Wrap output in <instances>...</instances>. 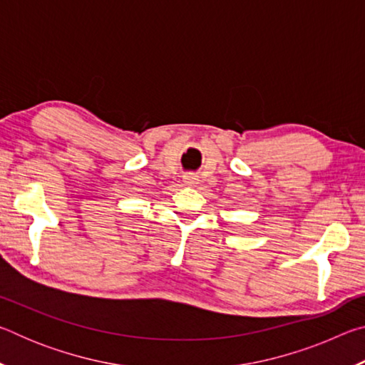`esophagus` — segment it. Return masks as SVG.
Segmentation results:
<instances>
[{
	"label": "esophagus",
	"mask_w": 365,
	"mask_h": 365,
	"mask_svg": "<svg viewBox=\"0 0 365 365\" xmlns=\"http://www.w3.org/2000/svg\"><path fill=\"white\" fill-rule=\"evenodd\" d=\"M183 183L188 185V187H196V185L200 183V178H197V175H195V174H185Z\"/></svg>",
	"instance_id": "esophagus-1"
}]
</instances>
